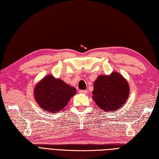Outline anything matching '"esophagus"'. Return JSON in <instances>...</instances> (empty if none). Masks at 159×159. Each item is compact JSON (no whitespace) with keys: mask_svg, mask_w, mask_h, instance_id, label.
<instances>
[{"mask_svg":"<svg viewBox=\"0 0 159 159\" xmlns=\"http://www.w3.org/2000/svg\"><path fill=\"white\" fill-rule=\"evenodd\" d=\"M79 92L80 93H84V94H87V93H88V92H87V90H80Z\"/></svg>","mask_w":159,"mask_h":159,"instance_id":"34e87169","label":"esophagus"}]
</instances>
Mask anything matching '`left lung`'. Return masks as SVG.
<instances>
[{
  "label": "left lung",
  "mask_w": 159,
  "mask_h": 159,
  "mask_svg": "<svg viewBox=\"0 0 159 159\" xmlns=\"http://www.w3.org/2000/svg\"><path fill=\"white\" fill-rule=\"evenodd\" d=\"M130 88L124 77L117 72L109 76L100 75L93 85V99L100 109L115 111L120 109L127 100Z\"/></svg>",
  "instance_id": "left-lung-1"
}]
</instances>
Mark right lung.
<instances>
[{
    "instance_id": "right-lung-1",
    "label": "right lung",
    "mask_w": 159,
    "mask_h": 159,
    "mask_svg": "<svg viewBox=\"0 0 159 159\" xmlns=\"http://www.w3.org/2000/svg\"><path fill=\"white\" fill-rule=\"evenodd\" d=\"M76 93L73 87L61 79L48 75L35 87V98L42 109L56 113L65 107L70 99Z\"/></svg>"
}]
</instances>
